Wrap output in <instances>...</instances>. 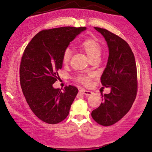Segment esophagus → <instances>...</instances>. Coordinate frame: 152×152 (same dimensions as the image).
<instances>
[{"instance_id":"obj_1","label":"esophagus","mask_w":152,"mask_h":152,"mask_svg":"<svg viewBox=\"0 0 152 152\" xmlns=\"http://www.w3.org/2000/svg\"><path fill=\"white\" fill-rule=\"evenodd\" d=\"M81 91L83 92V94H85L86 96H89V95H91L92 94H93V92L91 91H88V90H86V89H81Z\"/></svg>"}]
</instances>
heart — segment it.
Listing matches in <instances>:
<instances>
[{"label": "heart", "instance_id": "obj_1", "mask_svg": "<svg viewBox=\"0 0 152 152\" xmlns=\"http://www.w3.org/2000/svg\"><path fill=\"white\" fill-rule=\"evenodd\" d=\"M81 49L83 50L84 53L86 54L89 60H92L96 58H99L100 55L102 53V48L100 44L96 40L94 39H86L81 43L80 45ZM72 52L70 49L67 48L64 50L63 54V63L67 64L69 61V59L71 58ZM79 80L82 82L83 83L87 84L90 81L91 76L90 75H81L78 77Z\"/></svg>", "mask_w": 152, "mask_h": 152}]
</instances>
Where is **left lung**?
Segmentation results:
<instances>
[{"label": "left lung", "mask_w": 152, "mask_h": 152, "mask_svg": "<svg viewBox=\"0 0 152 152\" xmlns=\"http://www.w3.org/2000/svg\"><path fill=\"white\" fill-rule=\"evenodd\" d=\"M104 37L109 56L101 76L103 86L110 92L102 94V102L91 113L92 118L102 126H110L119 121L130 110L137 94V68L130 47L107 30L94 27Z\"/></svg>", "instance_id": "left-lung-1"}]
</instances>
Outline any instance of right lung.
I'll use <instances>...</instances> for the list:
<instances>
[{"label": "right lung", "instance_id": "add662e5", "mask_svg": "<svg viewBox=\"0 0 152 152\" xmlns=\"http://www.w3.org/2000/svg\"><path fill=\"white\" fill-rule=\"evenodd\" d=\"M86 27L44 30L29 42L20 68V85L30 108L39 119L55 124L66 118L78 93L72 86L63 91L53 85L63 66L64 52Z\"/></svg>", "mask_w": 152, "mask_h": 152}]
</instances>
